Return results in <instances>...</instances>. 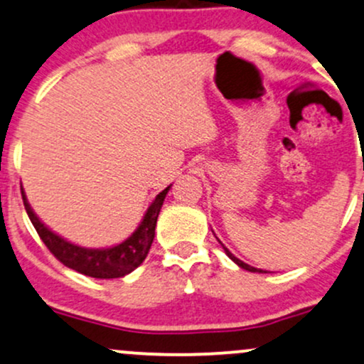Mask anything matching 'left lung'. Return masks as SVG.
Instances as JSON below:
<instances>
[{
  "instance_id": "1",
  "label": "left lung",
  "mask_w": 364,
  "mask_h": 364,
  "mask_svg": "<svg viewBox=\"0 0 364 364\" xmlns=\"http://www.w3.org/2000/svg\"><path fill=\"white\" fill-rule=\"evenodd\" d=\"M224 249H225L227 256H229V257H230V259H232V261H234V262H235V264H237V266H240V268H242V269L252 271V273H256V271H259V273H262V269L252 268V266H249V264H246V262H242V261H240V259H237V257H235V256H234V254H232V252L229 251V249H227V247H224Z\"/></svg>"
}]
</instances>
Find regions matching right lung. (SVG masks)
<instances>
[{
    "mask_svg": "<svg viewBox=\"0 0 364 364\" xmlns=\"http://www.w3.org/2000/svg\"><path fill=\"white\" fill-rule=\"evenodd\" d=\"M169 188L171 186H168L156 196L151 207L147 208L144 220L140 222L139 229L122 244L108 249H86L68 242V240L59 237V235L54 234L50 229H47L38 220L33 210L30 208L23 190H21V198H23V205L28 213L30 222L33 224L37 234L41 235L42 242L46 244L47 249L54 254L57 259L63 262L64 266H68V268L77 271L81 274H86V277L110 279L122 278L125 274L132 273L146 259L152 240H154L157 217H159L161 207H163V201L166 198V193L169 191Z\"/></svg>",
    "mask_w": 364,
    "mask_h": 364,
    "instance_id": "add662e5",
    "label": "right lung"
}]
</instances>
